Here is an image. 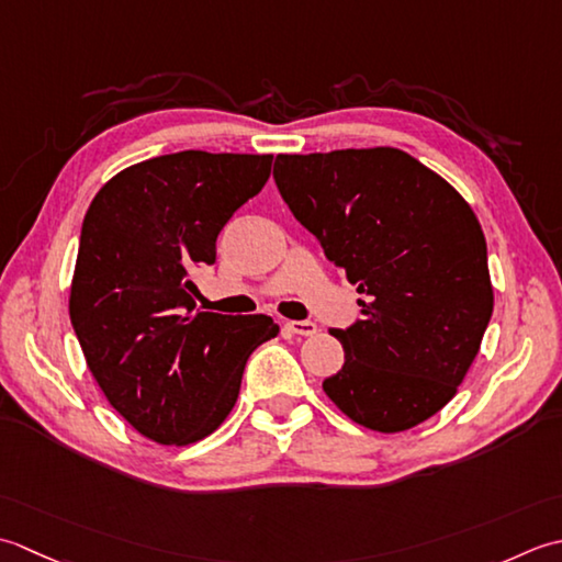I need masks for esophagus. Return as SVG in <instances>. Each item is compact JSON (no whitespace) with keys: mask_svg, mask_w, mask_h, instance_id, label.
<instances>
[{"mask_svg":"<svg viewBox=\"0 0 562 562\" xmlns=\"http://www.w3.org/2000/svg\"><path fill=\"white\" fill-rule=\"evenodd\" d=\"M285 329L297 337H313L317 331V325L311 323V319H291V323H285Z\"/></svg>","mask_w":562,"mask_h":562,"instance_id":"34e87169","label":"esophagus"}]
</instances>
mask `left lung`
Segmentation results:
<instances>
[{
    "label": "left lung",
    "instance_id": "8db88e82",
    "mask_svg": "<svg viewBox=\"0 0 562 562\" xmlns=\"http://www.w3.org/2000/svg\"><path fill=\"white\" fill-rule=\"evenodd\" d=\"M295 221L359 285L361 317L325 393L373 431H405L449 403L492 317L483 227L461 193L395 147L277 155Z\"/></svg>",
    "mask_w": 562,
    "mask_h": 562
}]
</instances>
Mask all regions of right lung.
<instances>
[{
  "mask_svg": "<svg viewBox=\"0 0 562 562\" xmlns=\"http://www.w3.org/2000/svg\"><path fill=\"white\" fill-rule=\"evenodd\" d=\"M271 155L184 150L145 159L91 201L79 235L70 319L109 403L157 443L223 425L249 353L277 337L269 315L196 311L191 273L271 175Z\"/></svg>",
  "mask_w": 562,
  "mask_h": 562,
  "instance_id": "right-lung-1",
  "label": "right lung"
}]
</instances>
